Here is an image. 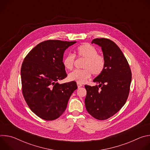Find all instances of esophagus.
I'll use <instances>...</instances> for the list:
<instances>
[{
	"mask_svg": "<svg viewBox=\"0 0 150 150\" xmlns=\"http://www.w3.org/2000/svg\"><path fill=\"white\" fill-rule=\"evenodd\" d=\"M77 86H78V88H80L82 86V85L80 83H77Z\"/></svg>",
	"mask_w": 150,
	"mask_h": 150,
	"instance_id": "esophagus-1",
	"label": "esophagus"
}]
</instances>
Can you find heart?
Returning a JSON list of instances; mask_svg holds the SVG:
<instances>
[{
    "instance_id": "1",
    "label": "heart",
    "mask_w": 150,
    "mask_h": 150,
    "mask_svg": "<svg viewBox=\"0 0 150 150\" xmlns=\"http://www.w3.org/2000/svg\"><path fill=\"white\" fill-rule=\"evenodd\" d=\"M76 52L79 57H83L82 69L75 70L68 75V79L77 83H84L89 79L91 74L98 75L102 73L105 67L104 57L98 54L97 49L88 43H84L77 47ZM75 62V56L68 54L63 59V66L68 70H72Z\"/></svg>"
}]
</instances>
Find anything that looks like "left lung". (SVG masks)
<instances>
[{"label":"left lung","mask_w":150,"mask_h":150,"mask_svg":"<svg viewBox=\"0 0 150 150\" xmlns=\"http://www.w3.org/2000/svg\"><path fill=\"white\" fill-rule=\"evenodd\" d=\"M91 43L101 47L105 59L103 71L94 79L98 84L85 85L87 112L98 120H105L119 112L128 97L132 73L128 62L117 45L108 38H95Z\"/></svg>","instance_id":"left-lung-1"}]
</instances>
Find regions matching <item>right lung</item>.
<instances>
[{"label": "right lung", "mask_w": 150, "mask_h": 150, "mask_svg": "<svg viewBox=\"0 0 150 150\" xmlns=\"http://www.w3.org/2000/svg\"><path fill=\"white\" fill-rule=\"evenodd\" d=\"M76 42L42 41L24 60L21 70L23 94L31 110L42 119L53 120L59 117L78 88L75 81L58 83L67 76L63 64L64 52Z\"/></svg>", "instance_id": "right-lung-1"}]
</instances>
